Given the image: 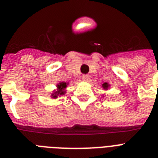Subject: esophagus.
<instances>
[{"instance_id": "1", "label": "esophagus", "mask_w": 158, "mask_h": 158, "mask_svg": "<svg viewBox=\"0 0 158 158\" xmlns=\"http://www.w3.org/2000/svg\"><path fill=\"white\" fill-rule=\"evenodd\" d=\"M89 79V75H83V76H82V80H83L84 81H88Z\"/></svg>"}]
</instances>
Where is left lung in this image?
<instances>
[{"label":"left lung","instance_id":"left-lung-1","mask_svg":"<svg viewBox=\"0 0 158 158\" xmlns=\"http://www.w3.org/2000/svg\"><path fill=\"white\" fill-rule=\"evenodd\" d=\"M110 87V85L108 83H107V82H104V83L102 84V88L104 89V90H107V89H109Z\"/></svg>","mask_w":158,"mask_h":158}]
</instances>
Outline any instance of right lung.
Returning a JSON list of instances; mask_svg holds the SVG:
<instances>
[{
    "instance_id": "add662e5",
    "label": "right lung",
    "mask_w": 158,
    "mask_h": 158,
    "mask_svg": "<svg viewBox=\"0 0 158 158\" xmlns=\"http://www.w3.org/2000/svg\"><path fill=\"white\" fill-rule=\"evenodd\" d=\"M69 83L65 81H61L56 85L57 89H54V91L51 93V96L52 99H57L58 96H62L65 95V92H66V88L68 86Z\"/></svg>"
}]
</instances>
